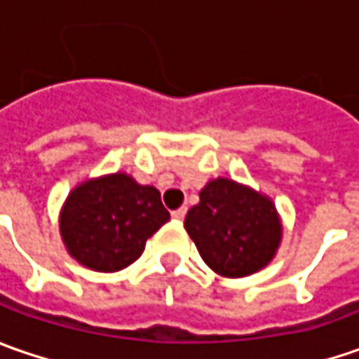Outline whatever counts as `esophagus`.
<instances>
[{"label": "esophagus", "instance_id": "34e87169", "mask_svg": "<svg viewBox=\"0 0 359 359\" xmlns=\"http://www.w3.org/2000/svg\"><path fill=\"white\" fill-rule=\"evenodd\" d=\"M186 214H187V208H180V210H173L172 217L175 219V222H182V219L186 217Z\"/></svg>", "mask_w": 359, "mask_h": 359}]
</instances>
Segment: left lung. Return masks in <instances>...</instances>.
I'll return each instance as SVG.
<instances>
[{"instance_id": "obj_1", "label": "left lung", "mask_w": 359, "mask_h": 359, "mask_svg": "<svg viewBox=\"0 0 359 359\" xmlns=\"http://www.w3.org/2000/svg\"><path fill=\"white\" fill-rule=\"evenodd\" d=\"M186 231L215 273L243 278L266 268L282 241L273 201L226 177L200 191V203L186 215Z\"/></svg>"}]
</instances>
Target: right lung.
I'll return each instance as SVG.
<instances>
[{"mask_svg":"<svg viewBox=\"0 0 359 359\" xmlns=\"http://www.w3.org/2000/svg\"><path fill=\"white\" fill-rule=\"evenodd\" d=\"M154 186H140L128 173L88 180L67 196L60 217L62 240L72 257L95 271H119L133 264L165 222Z\"/></svg>","mask_w":359,"mask_h":359,"instance_id":"right-lung-1","label":"right lung"}]
</instances>
